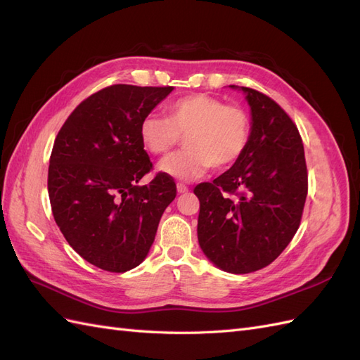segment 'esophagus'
<instances>
[{"label":"esophagus","mask_w":360,"mask_h":360,"mask_svg":"<svg viewBox=\"0 0 360 360\" xmlns=\"http://www.w3.org/2000/svg\"><path fill=\"white\" fill-rule=\"evenodd\" d=\"M177 191H179V193H184V192H188L189 189H188V186H186V184H183V183H179V184H177Z\"/></svg>","instance_id":"obj_1"}]
</instances>
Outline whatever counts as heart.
I'll return each instance as SVG.
<instances>
[{
	"label": "heart",
	"mask_w": 360,
	"mask_h": 360,
	"mask_svg": "<svg viewBox=\"0 0 360 360\" xmlns=\"http://www.w3.org/2000/svg\"><path fill=\"white\" fill-rule=\"evenodd\" d=\"M165 117L148 114L139 138L151 155L162 156L184 138V148L159 163V171L191 181L213 167L222 169L242 156L250 134V118L240 105H228L209 94H189L172 101Z\"/></svg>",
	"instance_id": "1"
}]
</instances>
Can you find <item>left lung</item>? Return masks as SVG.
I'll return each instance as SVG.
<instances>
[{"mask_svg":"<svg viewBox=\"0 0 360 360\" xmlns=\"http://www.w3.org/2000/svg\"><path fill=\"white\" fill-rule=\"evenodd\" d=\"M242 90L252 112L246 148L222 176L193 189L201 249L217 267L237 275L263 269L282 254L300 225L308 195L297 126L269 96Z\"/></svg>","mask_w":360,"mask_h":360,"instance_id":"left-lung-1","label":"left lung"}]
</instances>
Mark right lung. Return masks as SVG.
Here are the masks:
<instances>
[{
	"label": "right lung",
	"mask_w": 360,
	"mask_h": 360,
	"mask_svg": "<svg viewBox=\"0 0 360 360\" xmlns=\"http://www.w3.org/2000/svg\"><path fill=\"white\" fill-rule=\"evenodd\" d=\"M172 86L115 84L86 97L68 117L49 159L53 219L85 261L112 274L136 267L153 245L162 213L177 195L153 169L139 124Z\"/></svg>",
	"instance_id": "1"
}]
</instances>
